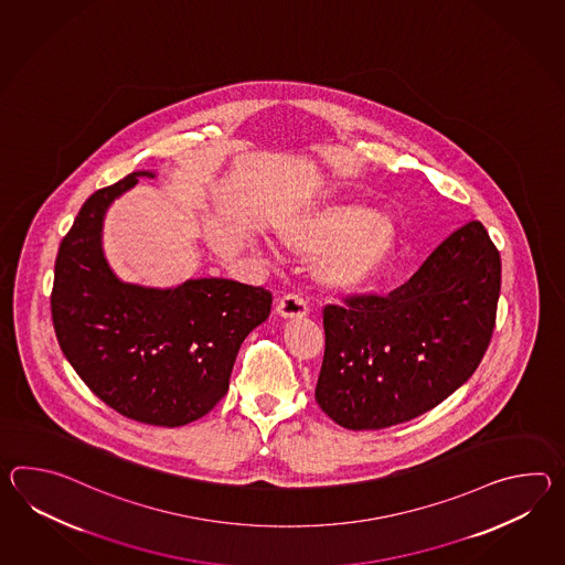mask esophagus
<instances>
[{"label": "esophagus", "instance_id": "obj_1", "mask_svg": "<svg viewBox=\"0 0 565 565\" xmlns=\"http://www.w3.org/2000/svg\"><path fill=\"white\" fill-rule=\"evenodd\" d=\"M276 312L281 318H301L308 313V303L296 294H288L277 300Z\"/></svg>", "mask_w": 565, "mask_h": 565}]
</instances>
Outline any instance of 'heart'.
Returning <instances> with one entry per match:
<instances>
[{
	"label": "heart",
	"instance_id": "obj_1",
	"mask_svg": "<svg viewBox=\"0 0 565 565\" xmlns=\"http://www.w3.org/2000/svg\"><path fill=\"white\" fill-rule=\"evenodd\" d=\"M279 235L291 252L320 258L318 276L332 288L366 286L391 253V228L361 202L330 204L288 221Z\"/></svg>",
	"mask_w": 565,
	"mask_h": 565
}]
</instances>
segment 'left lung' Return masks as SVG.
<instances>
[{"mask_svg":"<svg viewBox=\"0 0 565 565\" xmlns=\"http://www.w3.org/2000/svg\"><path fill=\"white\" fill-rule=\"evenodd\" d=\"M501 255L480 221L444 238L387 296L324 306L320 409L347 429L426 414L477 371L497 320Z\"/></svg>","mask_w":565,"mask_h":565,"instance_id":"obj_1","label":"left lung"}]
</instances>
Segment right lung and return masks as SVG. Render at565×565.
I'll list each match as a JSON object with an SVG mask.
<instances>
[{
	"label": "right lung",
	"mask_w": 565,
	"mask_h": 565,
	"mask_svg": "<svg viewBox=\"0 0 565 565\" xmlns=\"http://www.w3.org/2000/svg\"><path fill=\"white\" fill-rule=\"evenodd\" d=\"M81 206L54 264L52 324L64 356L100 402L148 426L209 414L228 391L243 340L271 312V291L202 277L175 288L124 284L105 262L103 216L138 178Z\"/></svg>",
	"instance_id": "1"
}]
</instances>
